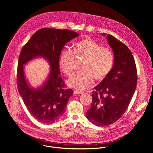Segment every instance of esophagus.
<instances>
[{
  "instance_id": "obj_1",
  "label": "esophagus",
  "mask_w": 153,
  "mask_h": 153,
  "mask_svg": "<svg viewBox=\"0 0 153 153\" xmlns=\"http://www.w3.org/2000/svg\"><path fill=\"white\" fill-rule=\"evenodd\" d=\"M74 93L75 94H83V92L81 91H79V90H77V89H75L74 91Z\"/></svg>"
}]
</instances>
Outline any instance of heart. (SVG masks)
<instances>
[{
  "instance_id": "obj_1",
  "label": "heart",
  "mask_w": 153,
  "mask_h": 153,
  "mask_svg": "<svg viewBox=\"0 0 153 153\" xmlns=\"http://www.w3.org/2000/svg\"><path fill=\"white\" fill-rule=\"evenodd\" d=\"M75 55L85 58L82 64L84 69L75 72L68 80V84L78 89L89 87L95 77L98 80L104 79L114 65V55L109 48L101 46L92 39L87 38L77 42L73 50L65 48L61 51L59 65L67 75H70L73 72Z\"/></svg>"
}]
</instances>
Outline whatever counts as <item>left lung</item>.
Masks as SVG:
<instances>
[{"mask_svg": "<svg viewBox=\"0 0 153 153\" xmlns=\"http://www.w3.org/2000/svg\"><path fill=\"white\" fill-rule=\"evenodd\" d=\"M107 38L114 52V65L109 74L94 88L91 107L87 111L88 120L101 127L109 126L122 117L137 82L136 65L129 48L111 35Z\"/></svg>", "mask_w": 153, "mask_h": 153, "instance_id": "8db88e82", "label": "left lung"}]
</instances>
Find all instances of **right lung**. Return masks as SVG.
Returning <instances> with one entry per match:
<instances>
[{
    "label": "right lung",
    "mask_w": 153,
    "mask_h": 153,
    "mask_svg": "<svg viewBox=\"0 0 153 153\" xmlns=\"http://www.w3.org/2000/svg\"><path fill=\"white\" fill-rule=\"evenodd\" d=\"M78 36V33L68 29L42 28L36 32L22 48L17 69L18 89L27 109L39 122L53 123L65 111L73 90L66 88L61 77L59 56L65 44ZM38 57L45 59L51 68L44 84L33 88L27 82L23 65Z\"/></svg>",
    "instance_id": "right-lung-1"
}]
</instances>
